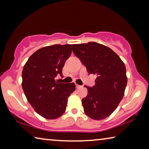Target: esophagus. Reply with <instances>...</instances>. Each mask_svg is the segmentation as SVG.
<instances>
[{"mask_svg": "<svg viewBox=\"0 0 149 149\" xmlns=\"http://www.w3.org/2000/svg\"><path fill=\"white\" fill-rule=\"evenodd\" d=\"M75 87H76L77 89H79V88L81 87V85H77V84H75Z\"/></svg>", "mask_w": 149, "mask_h": 149, "instance_id": "obj_1", "label": "esophagus"}]
</instances>
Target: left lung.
Segmentation results:
<instances>
[{"label":"left lung","instance_id":"1","mask_svg":"<svg viewBox=\"0 0 149 149\" xmlns=\"http://www.w3.org/2000/svg\"><path fill=\"white\" fill-rule=\"evenodd\" d=\"M72 50L89 74L97 76L94 86L85 85L88 93L82 99L84 112L91 119H104L124 95L127 82L124 63L109 47L95 42L72 45Z\"/></svg>","mask_w":149,"mask_h":149}]
</instances>
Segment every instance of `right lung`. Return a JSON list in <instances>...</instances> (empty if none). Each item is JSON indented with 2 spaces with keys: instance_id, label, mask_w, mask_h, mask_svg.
Here are the masks:
<instances>
[{
  "instance_id": "obj_1",
  "label": "right lung",
  "mask_w": 149,
  "mask_h": 149,
  "mask_svg": "<svg viewBox=\"0 0 149 149\" xmlns=\"http://www.w3.org/2000/svg\"><path fill=\"white\" fill-rule=\"evenodd\" d=\"M72 53V45L42 47L27 60L22 71V88L37 113L48 120L59 118L66 109L68 98L75 85L55 81Z\"/></svg>"
}]
</instances>
